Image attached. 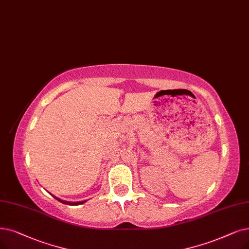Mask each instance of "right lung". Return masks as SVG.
Masks as SVG:
<instances>
[{
    "label": "right lung",
    "mask_w": 249,
    "mask_h": 249,
    "mask_svg": "<svg viewBox=\"0 0 249 249\" xmlns=\"http://www.w3.org/2000/svg\"><path fill=\"white\" fill-rule=\"evenodd\" d=\"M53 197H55L57 200H59L60 202H62V203H65V204H69V205H78V204H82V203H84L86 200H82V201H77V202H72V201H66V200H63V199H60V198H58V197H56L55 196H53Z\"/></svg>",
    "instance_id": "1"
}]
</instances>
